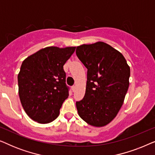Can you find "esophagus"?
<instances>
[{
  "label": "esophagus",
  "instance_id": "obj_1",
  "mask_svg": "<svg viewBox=\"0 0 155 155\" xmlns=\"http://www.w3.org/2000/svg\"><path fill=\"white\" fill-rule=\"evenodd\" d=\"M75 89H76V87L75 85L72 86V90H73V92H75Z\"/></svg>",
  "mask_w": 155,
  "mask_h": 155
}]
</instances>
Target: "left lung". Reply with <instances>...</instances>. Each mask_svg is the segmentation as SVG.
I'll return each mask as SVG.
<instances>
[{"label":"left lung","mask_w":155,"mask_h":155,"mask_svg":"<svg viewBox=\"0 0 155 155\" xmlns=\"http://www.w3.org/2000/svg\"><path fill=\"white\" fill-rule=\"evenodd\" d=\"M75 52L87 69L85 94L76 101L78 114L91 126H106L116 117L124 103L130 67L119 51L104 42L83 44Z\"/></svg>","instance_id":"obj_1"}]
</instances>
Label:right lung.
Here are the masks:
<instances>
[{
	"instance_id": "obj_1",
	"label": "right lung",
	"mask_w": 155,
	"mask_h": 155,
	"mask_svg": "<svg viewBox=\"0 0 155 155\" xmlns=\"http://www.w3.org/2000/svg\"><path fill=\"white\" fill-rule=\"evenodd\" d=\"M75 49L46 47L22 62L18 76L19 96L23 109L32 120L48 124L58 116L70 90L63 65Z\"/></svg>"
}]
</instances>
